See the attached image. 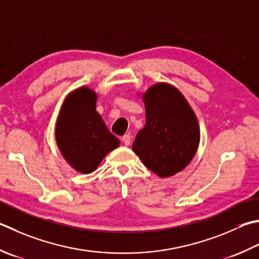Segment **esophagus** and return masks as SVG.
Returning a JSON list of instances; mask_svg holds the SVG:
<instances>
[{
    "mask_svg": "<svg viewBox=\"0 0 259 259\" xmlns=\"http://www.w3.org/2000/svg\"><path fill=\"white\" fill-rule=\"evenodd\" d=\"M121 140H122V143L125 145V146H129L130 145V141H131V139H130V136L129 135H124L122 138H121Z\"/></svg>",
    "mask_w": 259,
    "mask_h": 259,
    "instance_id": "34e87169",
    "label": "esophagus"
}]
</instances>
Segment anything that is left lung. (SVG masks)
Instances as JSON below:
<instances>
[{
    "label": "left lung",
    "instance_id": "8db88e82",
    "mask_svg": "<svg viewBox=\"0 0 259 259\" xmlns=\"http://www.w3.org/2000/svg\"><path fill=\"white\" fill-rule=\"evenodd\" d=\"M146 124L136 136L135 154L159 177L183 170L200 143L196 115L184 95L167 83L155 84L143 95Z\"/></svg>",
    "mask_w": 259,
    "mask_h": 259
}]
</instances>
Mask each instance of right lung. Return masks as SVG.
I'll list each match as a JSON object with an SVG mask.
<instances>
[{
    "label": "right lung",
    "instance_id": "right-lung-1",
    "mask_svg": "<svg viewBox=\"0 0 259 259\" xmlns=\"http://www.w3.org/2000/svg\"><path fill=\"white\" fill-rule=\"evenodd\" d=\"M98 95L79 88L65 99L56 122V143L65 160L83 174L94 171L120 141L96 112Z\"/></svg>",
    "mask_w": 259,
    "mask_h": 259
}]
</instances>
